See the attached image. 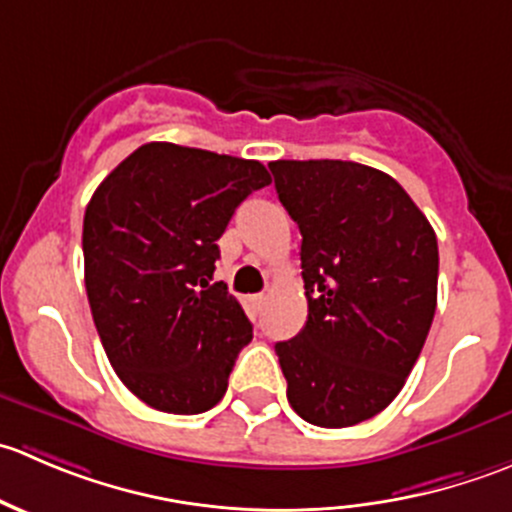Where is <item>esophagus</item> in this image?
I'll return each mask as SVG.
<instances>
[{"label":"esophagus","instance_id":"obj_1","mask_svg":"<svg viewBox=\"0 0 512 512\" xmlns=\"http://www.w3.org/2000/svg\"><path fill=\"white\" fill-rule=\"evenodd\" d=\"M265 302H267L265 294H252V297H250V304H252V307H255V309L265 307Z\"/></svg>","mask_w":512,"mask_h":512}]
</instances>
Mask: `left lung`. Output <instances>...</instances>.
<instances>
[{
  "label": "left lung",
  "instance_id": "8db88e82",
  "mask_svg": "<svg viewBox=\"0 0 512 512\" xmlns=\"http://www.w3.org/2000/svg\"><path fill=\"white\" fill-rule=\"evenodd\" d=\"M302 232L307 324L277 342L287 399L304 421L344 428L404 389L436 312L438 242L391 175L352 160H272Z\"/></svg>",
  "mask_w": 512,
  "mask_h": 512
}]
</instances>
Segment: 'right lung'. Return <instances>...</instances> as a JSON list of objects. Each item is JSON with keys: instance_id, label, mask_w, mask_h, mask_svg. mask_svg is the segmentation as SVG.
I'll return each instance as SVG.
<instances>
[{"instance_id": "1", "label": "right lung", "mask_w": 512, "mask_h": 512, "mask_svg": "<svg viewBox=\"0 0 512 512\" xmlns=\"http://www.w3.org/2000/svg\"><path fill=\"white\" fill-rule=\"evenodd\" d=\"M272 178L260 160L146 143L84 215L91 314L118 379L165 414H203L227 391L252 324L213 280L235 208Z\"/></svg>"}]
</instances>
